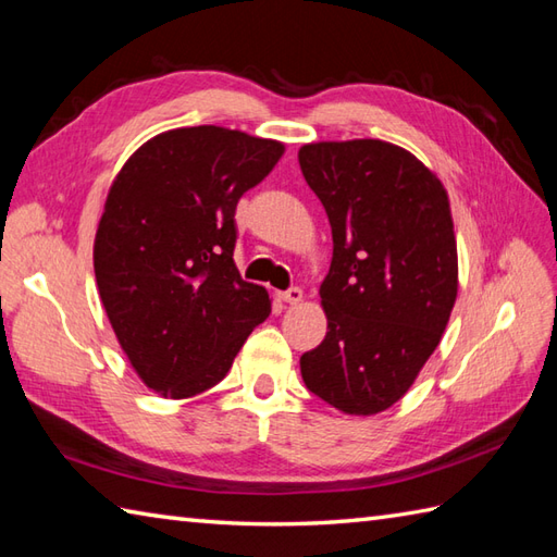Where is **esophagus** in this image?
Returning <instances> with one entry per match:
<instances>
[{
	"label": "esophagus",
	"mask_w": 557,
	"mask_h": 557,
	"mask_svg": "<svg viewBox=\"0 0 557 557\" xmlns=\"http://www.w3.org/2000/svg\"><path fill=\"white\" fill-rule=\"evenodd\" d=\"M304 299V289L301 287H289L287 292H282V301H287V304H299Z\"/></svg>",
	"instance_id": "1"
}]
</instances>
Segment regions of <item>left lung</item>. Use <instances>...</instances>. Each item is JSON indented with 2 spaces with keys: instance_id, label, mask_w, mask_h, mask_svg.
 Listing matches in <instances>:
<instances>
[{
  "instance_id": "1",
  "label": "left lung",
  "mask_w": 557,
  "mask_h": 557,
  "mask_svg": "<svg viewBox=\"0 0 557 557\" xmlns=\"http://www.w3.org/2000/svg\"><path fill=\"white\" fill-rule=\"evenodd\" d=\"M333 227L325 339L301 357L313 395L345 413L393 407L441 342L457 299V244L441 180L375 138L299 150Z\"/></svg>"
}]
</instances>
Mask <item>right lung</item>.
I'll use <instances>...</instances> for the list:
<instances>
[{
    "label": "right lung",
    "mask_w": 557,
    "mask_h": 557,
    "mask_svg": "<svg viewBox=\"0 0 557 557\" xmlns=\"http://www.w3.org/2000/svg\"><path fill=\"white\" fill-rule=\"evenodd\" d=\"M285 152L222 126L172 128L126 160L108 194L92 263L112 330L162 397L218 385L270 315L265 287L234 265L236 203Z\"/></svg>",
    "instance_id": "1"
}]
</instances>
